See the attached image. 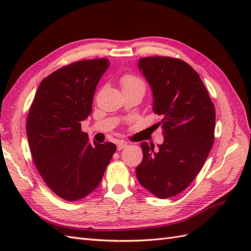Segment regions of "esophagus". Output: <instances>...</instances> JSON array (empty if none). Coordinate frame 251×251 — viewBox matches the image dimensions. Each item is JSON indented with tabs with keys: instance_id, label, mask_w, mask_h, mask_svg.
Wrapping results in <instances>:
<instances>
[{
	"instance_id": "34e87169",
	"label": "esophagus",
	"mask_w": 251,
	"mask_h": 251,
	"mask_svg": "<svg viewBox=\"0 0 251 251\" xmlns=\"http://www.w3.org/2000/svg\"><path fill=\"white\" fill-rule=\"evenodd\" d=\"M126 146H127L126 142L120 141V142H118V144H117V150H118V151H121L123 149H125Z\"/></svg>"
}]
</instances>
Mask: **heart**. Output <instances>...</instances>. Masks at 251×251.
<instances>
[{
  "label": "heart",
  "instance_id": "b5f03b06",
  "mask_svg": "<svg viewBox=\"0 0 251 251\" xmlns=\"http://www.w3.org/2000/svg\"><path fill=\"white\" fill-rule=\"evenodd\" d=\"M123 90H131V89H141L146 90V82L141 78L133 74H125L120 79Z\"/></svg>",
  "mask_w": 251,
  "mask_h": 251
}]
</instances>
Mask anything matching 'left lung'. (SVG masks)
I'll list each match as a JSON object with an SVG mask.
<instances>
[{
	"label": "left lung",
	"instance_id": "1",
	"mask_svg": "<svg viewBox=\"0 0 251 251\" xmlns=\"http://www.w3.org/2000/svg\"><path fill=\"white\" fill-rule=\"evenodd\" d=\"M138 68L153 91V111L162 116L157 125L164 141L158 151L141 142L136 176L150 193L166 199L184 191L203 168L215 139V105L199 74L183 60L142 57Z\"/></svg>",
	"mask_w": 251,
	"mask_h": 251
}]
</instances>
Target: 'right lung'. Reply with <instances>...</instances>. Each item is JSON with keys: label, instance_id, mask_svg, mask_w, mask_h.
Segmentation results:
<instances>
[{"label": "right lung", "instance_id": "right-lung-1", "mask_svg": "<svg viewBox=\"0 0 251 251\" xmlns=\"http://www.w3.org/2000/svg\"><path fill=\"white\" fill-rule=\"evenodd\" d=\"M109 59L59 68L40 83L27 116L26 132L36 170L51 191L77 201L100 185L116 146L89 141L81 121L92 111L98 81Z\"/></svg>", "mask_w": 251, "mask_h": 251}]
</instances>
